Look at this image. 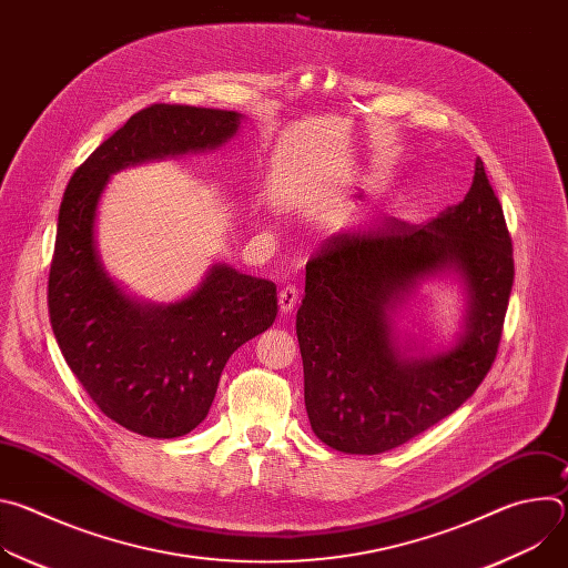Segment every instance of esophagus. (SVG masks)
I'll use <instances>...</instances> for the list:
<instances>
[{"instance_id": "1", "label": "esophagus", "mask_w": 568, "mask_h": 568, "mask_svg": "<svg viewBox=\"0 0 568 568\" xmlns=\"http://www.w3.org/2000/svg\"><path fill=\"white\" fill-rule=\"evenodd\" d=\"M296 301H298V290L294 285L281 287V292H278V307H281L283 314L292 312L296 307Z\"/></svg>"}]
</instances>
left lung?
<instances>
[{"instance_id": "left-lung-1", "label": "left lung", "mask_w": 568, "mask_h": 568, "mask_svg": "<svg viewBox=\"0 0 568 568\" xmlns=\"http://www.w3.org/2000/svg\"><path fill=\"white\" fill-rule=\"evenodd\" d=\"M464 294L462 331L443 347L402 338L394 321L427 280ZM515 265L504 209L476 159L463 202L423 226L386 217L342 231L305 265L296 312L305 412L321 443L382 454L471 397L501 342Z\"/></svg>"}]
</instances>
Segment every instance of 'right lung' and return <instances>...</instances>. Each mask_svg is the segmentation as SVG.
<instances>
[{"mask_svg":"<svg viewBox=\"0 0 568 568\" xmlns=\"http://www.w3.org/2000/svg\"><path fill=\"white\" fill-rule=\"evenodd\" d=\"M242 114L150 105L103 141L67 184L49 274V316L71 373L97 407L148 438H178L209 414L229 357L265 333L276 285L213 263L180 301H141L110 276L97 242L99 202L123 169L217 150Z\"/></svg>","mask_w":568,"mask_h":568,"instance_id":"1","label":"right lung"}]
</instances>
